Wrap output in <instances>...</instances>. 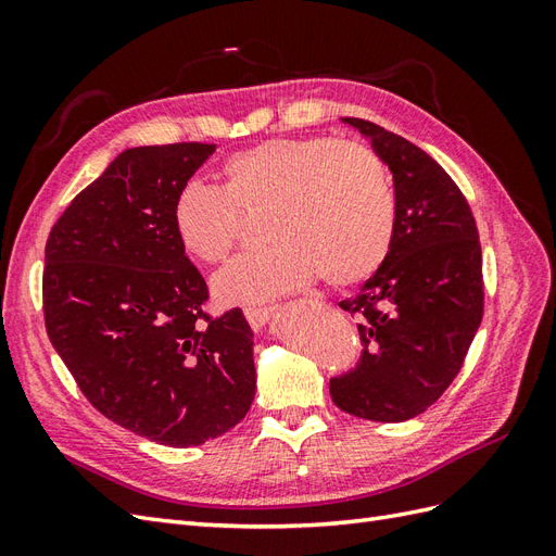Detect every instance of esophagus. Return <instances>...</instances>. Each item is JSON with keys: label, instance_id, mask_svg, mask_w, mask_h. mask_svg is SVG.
<instances>
[{"label": "esophagus", "instance_id": "34e87169", "mask_svg": "<svg viewBox=\"0 0 556 556\" xmlns=\"http://www.w3.org/2000/svg\"><path fill=\"white\" fill-rule=\"evenodd\" d=\"M274 313H276L274 306H250V308H245L248 323H250V327L255 329V331H262L268 323H271Z\"/></svg>", "mask_w": 556, "mask_h": 556}]
</instances>
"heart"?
I'll return each mask as SVG.
<instances>
[{
	"mask_svg": "<svg viewBox=\"0 0 556 556\" xmlns=\"http://www.w3.org/2000/svg\"><path fill=\"white\" fill-rule=\"evenodd\" d=\"M223 190L188 182L172 220L180 245L204 264L223 262L241 233V213L266 206V248L245 252L213 280L225 304H264L327 276L371 278L392 248L396 206L382 160L362 143L327 137L268 139L223 164Z\"/></svg>",
	"mask_w": 556,
	"mask_h": 556,
	"instance_id": "obj_1",
	"label": "heart"
}]
</instances>
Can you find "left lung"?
<instances>
[{"label": "left lung", "mask_w": 556, "mask_h": 556, "mask_svg": "<svg viewBox=\"0 0 556 556\" xmlns=\"http://www.w3.org/2000/svg\"><path fill=\"white\" fill-rule=\"evenodd\" d=\"M355 127L394 180V239L378 271L341 301L359 313L362 362L329 392L371 422L425 413L459 374L482 319V252L464 194L422 148L359 117Z\"/></svg>", "instance_id": "8db88e82"}]
</instances>
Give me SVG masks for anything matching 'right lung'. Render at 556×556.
I'll return each mask as SVG.
<instances>
[{
	"label": "right lung",
	"mask_w": 556,
	"mask_h": 556,
	"mask_svg": "<svg viewBox=\"0 0 556 556\" xmlns=\"http://www.w3.org/2000/svg\"><path fill=\"white\" fill-rule=\"evenodd\" d=\"M213 150H123L46 243L50 343L99 413L169 447L237 427L257 387L255 333L241 308L204 313L208 288L172 220L176 194Z\"/></svg>",
	"instance_id": "right-lung-1"
}]
</instances>
